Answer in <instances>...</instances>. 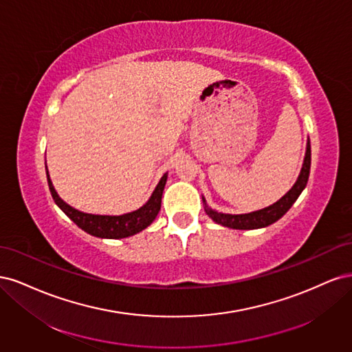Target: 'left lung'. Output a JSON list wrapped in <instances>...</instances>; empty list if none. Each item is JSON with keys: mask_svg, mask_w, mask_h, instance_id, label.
<instances>
[{"mask_svg": "<svg viewBox=\"0 0 352 352\" xmlns=\"http://www.w3.org/2000/svg\"><path fill=\"white\" fill-rule=\"evenodd\" d=\"M310 166H311V146H310V141H308L300 177H298V180L289 192H287L285 197H282L278 202H274L273 206L258 211H254V212H248V214H223V212H217L206 206V212L216 223H219V225H223L230 229H258V228L269 226L272 223L278 221L285 212L292 207L296 198L301 195L308 182V176H310Z\"/></svg>", "mask_w": 352, "mask_h": 352, "instance_id": "left-lung-1", "label": "left lung"}]
</instances>
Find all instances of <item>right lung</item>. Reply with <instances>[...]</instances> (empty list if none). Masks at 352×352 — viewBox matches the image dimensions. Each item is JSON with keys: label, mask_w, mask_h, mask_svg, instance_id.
Returning a JSON list of instances; mask_svg holds the SVG:
<instances>
[{"label": "right lung", "mask_w": 352, "mask_h": 352, "mask_svg": "<svg viewBox=\"0 0 352 352\" xmlns=\"http://www.w3.org/2000/svg\"><path fill=\"white\" fill-rule=\"evenodd\" d=\"M47 179H48V186H50L52 199L56 201V204L65 211L67 217L72 219L73 223H76L82 230L88 232L89 235L97 236V238L120 239V238L135 235V233L144 230L154 221V219L157 217L160 211V207H162V197H163L167 175H164L162 180H160L151 198L148 199V202L144 207H141L140 210H136L133 212H127V214H123V216H97V214H88V212H82L76 208H73L57 195L56 189L52 186L51 179L48 176V170H47Z\"/></svg>", "instance_id": "obj_1"}]
</instances>
